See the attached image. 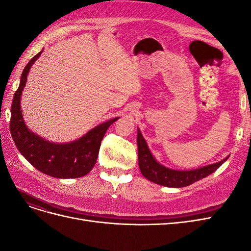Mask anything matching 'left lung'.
<instances>
[{"label":"left lung","instance_id":"8db88e82","mask_svg":"<svg viewBox=\"0 0 251 251\" xmlns=\"http://www.w3.org/2000/svg\"><path fill=\"white\" fill-rule=\"evenodd\" d=\"M137 146H138V163L141 174L148 180L156 184L168 187H184L199 181L212 174L221 166L229 156L217 163L201 166L199 169L189 171L173 170L159 163L151 155L146 139L137 128Z\"/></svg>","mask_w":251,"mask_h":251}]
</instances>
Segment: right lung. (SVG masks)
I'll return each instance as SVG.
<instances>
[{
	"mask_svg": "<svg viewBox=\"0 0 251 251\" xmlns=\"http://www.w3.org/2000/svg\"><path fill=\"white\" fill-rule=\"evenodd\" d=\"M42 52L43 50L30 59L23 70L20 86L14 93L11 105L10 133L20 153L36 170L59 179L80 178L94 168L103 136L109 126L119 117L104 121L78 139L66 143L48 141L30 131L23 118L21 97L30 68L41 56Z\"/></svg>",
	"mask_w": 251,
	"mask_h": 251,
	"instance_id": "obj_1",
	"label": "right lung"
}]
</instances>
